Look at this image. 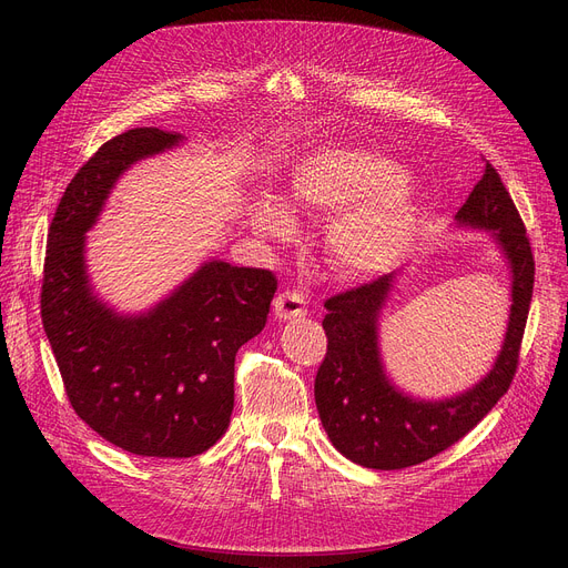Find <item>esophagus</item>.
I'll use <instances>...</instances> for the list:
<instances>
[{"label":"esophagus","mask_w":568,"mask_h":568,"mask_svg":"<svg viewBox=\"0 0 568 568\" xmlns=\"http://www.w3.org/2000/svg\"><path fill=\"white\" fill-rule=\"evenodd\" d=\"M274 315L281 322L294 320V317H304L306 315V300L300 292H281L274 300Z\"/></svg>","instance_id":"1"}]
</instances>
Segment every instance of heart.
Listing matches in <instances>:
<instances>
[{
	"mask_svg": "<svg viewBox=\"0 0 568 568\" xmlns=\"http://www.w3.org/2000/svg\"><path fill=\"white\" fill-rule=\"evenodd\" d=\"M290 212L333 216L326 225V255L345 281L375 278L396 266L412 246L419 209L398 163L354 146H329L296 165L283 202L262 195L251 206L260 239L287 242Z\"/></svg>",
	"mask_w": 568,
	"mask_h": 568,
	"instance_id": "b5f03b06",
	"label": "heart"
}]
</instances>
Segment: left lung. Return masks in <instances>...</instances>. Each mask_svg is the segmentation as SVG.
Masks as SVG:
<instances>
[{"label": "left lung", "mask_w": 568, "mask_h": 568, "mask_svg": "<svg viewBox=\"0 0 568 568\" xmlns=\"http://www.w3.org/2000/svg\"><path fill=\"white\" fill-rule=\"evenodd\" d=\"M454 221L458 230L490 234L509 272L511 306L499 352L469 389L422 398L386 373L379 329L400 272L324 304L322 326L329 345L315 377V405L332 444L362 467L403 469L449 449L497 405L514 379L531 302L534 257L518 209L490 163Z\"/></svg>", "instance_id": "1"}]
</instances>
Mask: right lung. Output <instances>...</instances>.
<instances>
[{
  "instance_id": "add662e5",
  "label": "right lung",
  "mask_w": 568,
  "mask_h": 568,
  "mask_svg": "<svg viewBox=\"0 0 568 568\" xmlns=\"http://www.w3.org/2000/svg\"><path fill=\"white\" fill-rule=\"evenodd\" d=\"M184 140L154 126L108 140L59 202L43 266V329L75 414L119 449L152 458H191L223 437L234 356L264 329L278 287L266 268L212 257L138 313L97 292L87 232L124 172Z\"/></svg>"
}]
</instances>
